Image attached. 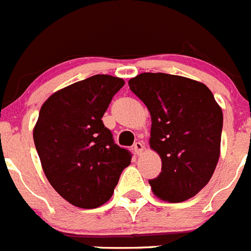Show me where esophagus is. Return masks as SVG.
<instances>
[{
    "mask_svg": "<svg viewBox=\"0 0 251 251\" xmlns=\"http://www.w3.org/2000/svg\"><path fill=\"white\" fill-rule=\"evenodd\" d=\"M133 150H134V152L137 153V155H141V153L143 152V150H145V146H143L142 142H135L133 146Z\"/></svg>",
    "mask_w": 251,
    "mask_h": 251,
    "instance_id": "esophagus-1",
    "label": "esophagus"
}]
</instances>
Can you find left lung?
Instances as JSON below:
<instances>
[{"label": "left lung", "mask_w": 251, "mask_h": 251, "mask_svg": "<svg viewBox=\"0 0 251 251\" xmlns=\"http://www.w3.org/2000/svg\"><path fill=\"white\" fill-rule=\"evenodd\" d=\"M130 90L151 114L150 147L161 172L150 179L153 194L182 202L206 186L220 156L223 112L206 84L164 73H142Z\"/></svg>", "instance_id": "8db88e82"}]
</instances>
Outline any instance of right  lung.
<instances>
[{
    "label": "right lung",
    "mask_w": 251,
    "mask_h": 251,
    "mask_svg": "<svg viewBox=\"0 0 251 251\" xmlns=\"http://www.w3.org/2000/svg\"><path fill=\"white\" fill-rule=\"evenodd\" d=\"M124 84L121 78L98 74L57 91L41 106L35 147L53 189L73 206L104 204L130 165V151L114 143L101 121Z\"/></svg>",
    "instance_id": "add662e5"
}]
</instances>
